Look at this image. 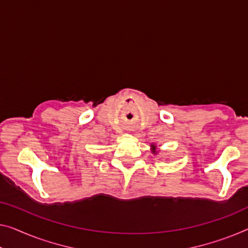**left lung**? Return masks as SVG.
<instances>
[{"label": "left lung", "instance_id": "left-lung-1", "mask_svg": "<svg viewBox=\"0 0 248 248\" xmlns=\"http://www.w3.org/2000/svg\"><path fill=\"white\" fill-rule=\"evenodd\" d=\"M151 150H153V153L155 154V153H156V146H151Z\"/></svg>", "mask_w": 248, "mask_h": 248}]
</instances>
